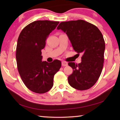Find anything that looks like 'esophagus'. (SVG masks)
<instances>
[{
  "instance_id": "obj_1",
  "label": "esophagus",
  "mask_w": 120,
  "mask_h": 120,
  "mask_svg": "<svg viewBox=\"0 0 120 120\" xmlns=\"http://www.w3.org/2000/svg\"><path fill=\"white\" fill-rule=\"evenodd\" d=\"M68 65V63L66 61L62 62V66H67Z\"/></svg>"
}]
</instances>
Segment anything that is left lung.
I'll return each instance as SVG.
<instances>
[{"label":"left lung","mask_w":120,"mask_h":120,"mask_svg":"<svg viewBox=\"0 0 120 120\" xmlns=\"http://www.w3.org/2000/svg\"><path fill=\"white\" fill-rule=\"evenodd\" d=\"M57 29L66 33L74 50L82 54L80 64L68 63L73 69L68 77L69 84L79 90L91 88L103 67L105 44L102 34L96 26L82 19L61 22Z\"/></svg>","instance_id":"1"}]
</instances>
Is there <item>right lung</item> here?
<instances>
[{
  "mask_svg": "<svg viewBox=\"0 0 120 120\" xmlns=\"http://www.w3.org/2000/svg\"><path fill=\"white\" fill-rule=\"evenodd\" d=\"M59 22L34 21L24 27L20 33L16 46L17 69L22 80L28 89L43 94L53 85L54 76L61 67V62L42 61L41 50L45 41Z\"/></svg>",
  "mask_w": 120,
  "mask_h": 120,
  "instance_id": "1",
  "label": "right lung"
}]
</instances>
